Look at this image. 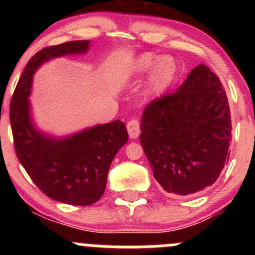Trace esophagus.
Returning a JSON list of instances; mask_svg holds the SVG:
<instances>
[{
	"instance_id": "esophagus-1",
	"label": "esophagus",
	"mask_w": 255,
	"mask_h": 255,
	"mask_svg": "<svg viewBox=\"0 0 255 255\" xmlns=\"http://www.w3.org/2000/svg\"><path fill=\"white\" fill-rule=\"evenodd\" d=\"M127 130L130 139H136L140 134V124L136 119H131L127 124Z\"/></svg>"
}]
</instances>
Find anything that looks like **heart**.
Returning a JSON list of instances; mask_svg holds the SVG:
<instances>
[{
	"label": "heart",
	"mask_w": 255,
	"mask_h": 255,
	"mask_svg": "<svg viewBox=\"0 0 255 255\" xmlns=\"http://www.w3.org/2000/svg\"><path fill=\"white\" fill-rule=\"evenodd\" d=\"M150 71L146 91L151 96H159L174 83L177 74V64L174 57L160 56L145 52L137 56L131 64V74L139 77Z\"/></svg>",
	"instance_id": "heart-1"
}]
</instances>
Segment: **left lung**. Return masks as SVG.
<instances>
[{"mask_svg": "<svg viewBox=\"0 0 255 255\" xmlns=\"http://www.w3.org/2000/svg\"><path fill=\"white\" fill-rule=\"evenodd\" d=\"M140 128L153 176L168 193L203 191L229 160V103L219 78L205 64L193 68L176 92L146 105Z\"/></svg>", "mask_w": 255, "mask_h": 255, "instance_id": "8db88e82", "label": "left lung"}]
</instances>
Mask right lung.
I'll return each mask as SVG.
<instances>
[{
	"label": "right lung",
	"instance_id": "obj_1",
	"mask_svg": "<svg viewBox=\"0 0 255 255\" xmlns=\"http://www.w3.org/2000/svg\"><path fill=\"white\" fill-rule=\"evenodd\" d=\"M89 40L48 46L26 64L10 101V126L17 159L38 188L52 200L87 206L102 198L114 157L128 140L120 120L97 125L66 137L46 135L34 127L28 97L32 80L44 62L85 54Z\"/></svg>",
	"mask_w": 255,
	"mask_h": 255
}]
</instances>
